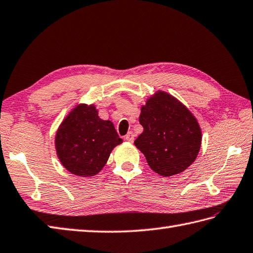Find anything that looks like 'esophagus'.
<instances>
[{
	"mask_svg": "<svg viewBox=\"0 0 253 253\" xmlns=\"http://www.w3.org/2000/svg\"><path fill=\"white\" fill-rule=\"evenodd\" d=\"M125 139H126L127 141L132 142V141H133V139H135V135H133V132H132V131H129V132H128L127 135L125 136Z\"/></svg>",
	"mask_w": 253,
	"mask_h": 253,
	"instance_id": "esophagus-1",
	"label": "esophagus"
}]
</instances>
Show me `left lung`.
<instances>
[{"label":"left lung","mask_w":253,"mask_h":253,"mask_svg":"<svg viewBox=\"0 0 253 253\" xmlns=\"http://www.w3.org/2000/svg\"><path fill=\"white\" fill-rule=\"evenodd\" d=\"M143 131L135 146L158 174L171 176L186 170L199 155L202 131L195 116L171 94L158 91L141 106Z\"/></svg>","instance_id":"left-lung-1"}]
</instances>
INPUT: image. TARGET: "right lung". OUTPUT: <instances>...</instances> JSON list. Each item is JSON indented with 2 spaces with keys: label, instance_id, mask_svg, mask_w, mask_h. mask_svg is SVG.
<instances>
[{
  "label": "right lung",
  "instance_id": "obj_1",
  "mask_svg": "<svg viewBox=\"0 0 253 253\" xmlns=\"http://www.w3.org/2000/svg\"><path fill=\"white\" fill-rule=\"evenodd\" d=\"M122 142L113 123L101 120L93 104L74 107L60 124L54 139L61 165L84 177L97 174L112 150Z\"/></svg>",
  "mask_w": 253,
  "mask_h": 253
}]
</instances>
